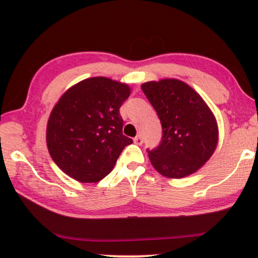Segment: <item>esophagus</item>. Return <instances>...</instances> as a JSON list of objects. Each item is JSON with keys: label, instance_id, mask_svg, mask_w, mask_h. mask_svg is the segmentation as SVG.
Here are the masks:
<instances>
[{"label": "esophagus", "instance_id": "obj_1", "mask_svg": "<svg viewBox=\"0 0 258 258\" xmlns=\"http://www.w3.org/2000/svg\"><path fill=\"white\" fill-rule=\"evenodd\" d=\"M142 142H144V139H142V137L140 136V134H138V136L134 138V144L137 145H141Z\"/></svg>", "mask_w": 258, "mask_h": 258}]
</instances>
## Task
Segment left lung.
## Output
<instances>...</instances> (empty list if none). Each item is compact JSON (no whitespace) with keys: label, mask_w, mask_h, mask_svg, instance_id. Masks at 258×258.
I'll return each instance as SVG.
<instances>
[{"label":"left lung","mask_w":258,"mask_h":258,"mask_svg":"<svg viewBox=\"0 0 258 258\" xmlns=\"http://www.w3.org/2000/svg\"><path fill=\"white\" fill-rule=\"evenodd\" d=\"M162 126V138L149 160L161 175L182 178L197 171L212 155L218 142L214 116L203 98L178 80L141 86Z\"/></svg>","instance_id":"left-lung-1"}]
</instances>
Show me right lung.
I'll use <instances>...</instances> for the list:
<instances>
[{
  "mask_svg": "<svg viewBox=\"0 0 258 258\" xmlns=\"http://www.w3.org/2000/svg\"><path fill=\"white\" fill-rule=\"evenodd\" d=\"M130 92L128 86L106 78L87 79L64 92L46 132L48 152L61 170L83 183L110 174L122 149L133 142L122 134L119 113Z\"/></svg>",
  "mask_w": 258,
  "mask_h": 258,
  "instance_id": "obj_1",
  "label": "right lung"
}]
</instances>
